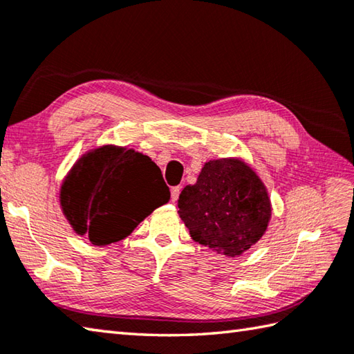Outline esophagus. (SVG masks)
Masks as SVG:
<instances>
[{"label":"esophagus","mask_w":354,"mask_h":354,"mask_svg":"<svg viewBox=\"0 0 354 354\" xmlns=\"http://www.w3.org/2000/svg\"><path fill=\"white\" fill-rule=\"evenodd\" d=\"M171 203H175V201L179 198V193H181V187H171Z\"/></svg>","instance_id":"1"}]
</instances>
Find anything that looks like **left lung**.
<instances>
[{
  "label": "left lung",
  "mask_w": 354,
  "mask_h": 354,
  "mask_svg": "<svg viewBox=\"0 0 354 354\" xmlns=\"http://www.w3.org/2000/svg\"><path fill=\"white\" fill-rule=\"evenodd\" d=\"M178 209L193 239L230 258L262 238L272 214L264 184L241 159L205 162L196 184L184 187Z\"/></svg>",
  "instance_id": "left-lung-1"
}]
</instances>
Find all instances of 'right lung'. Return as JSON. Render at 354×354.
<instances>
[{
  "mask_svg": "<svg viewBox=\"0 0 354 354\" xmlns=\"http://www.w3.org/2000/svg\"><path fill=\"white\" fill-rule=\"evenodd\" d=\"M62 212L95 245L118 242L135 230L170 190L149 156L104 145L82 156L61 185Z\"/></svg>",
  "mask_w": 354,
  "mask_h": 354,
  "instance_id": "obj_1",
  "label": "right lung"
}]
</instances>
